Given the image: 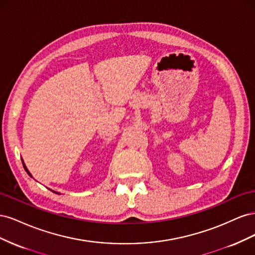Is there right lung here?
<instances>
[{
	"mask_svg": "<svg viewBox=\"0 0 255 255\" xmlns=\"http://www.w3.org/2000/svg\"><path fill=\"white\" fill-rule=\"evenodd\" d=\"M23 167H24V169H25V171H26V172H27V173H28V175H29V176H32V175H30V173H29V172H28V170H27V169H26V167H25V166H24V164H23Z\"/></svg>",
	"mask_w": 255,
	"mask_h": 255,
	"instance_id": "right-lung-1",
	"label": "right lung"
}]
</instances>
